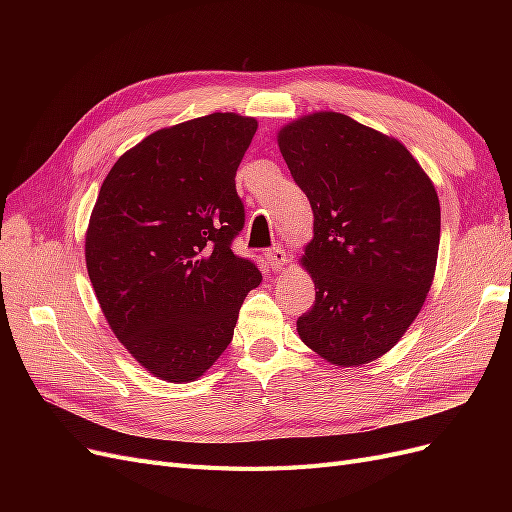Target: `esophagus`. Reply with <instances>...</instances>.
<instances>
[{"label": "esophagus", "instance_id": "esophagus-1", "mask_svg": "<svg viewBox=\"0 0 512 512\" xmlns=\"http://www.w3.org/2000/svg\"><path fill=\"white\" fill-rule=\"evenodd\" d=\"M267 262H269V267L273 271L284 269V265H286V252L282 250V247H273V250L267 252Z\"/></svg>", "mask_w": 512, "mask_h": 512}]
</instances>
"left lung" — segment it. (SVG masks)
Masks as SVG:
<instances>
[{"label":"left lung","mask_w":512,"mask_h":512,"mask_svg":"<svg viewBox=\"0 0 512 512\" xmlns=\"http://www.w3.org/2000/svg\"><path fill=\"white\" fill-rule=\"evenodd\" d=\"M277 145L314 211L301 262L316 301L297 331L333 365L376 361L406 333L431 288L436 188L399 141L342 113L292 121Z\"/></svg>","instance_id":"1"}]
</instances>
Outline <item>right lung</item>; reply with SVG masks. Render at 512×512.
Returning a JSON list of instances; mask_svg holds the SVG:
<instances>
[{
	"label": "right lung",
	"mask_w": 512,
	"mask_h": 512,
	"mask_svg": "<svg viewBox=\"0 0 512 512\" xmlns=\"http://www.w3.org/2000/svg\"><path fill=\"white\" fill-rule=\"evenodd\" d=\"M258 123L213 113L149 134L106 175L85 237L98 303L153 376L192 382L228 348L262 280L232 252L245 224L237 168Z\"/></svg>",
	"instance_id": "1"
}]
</instances>
